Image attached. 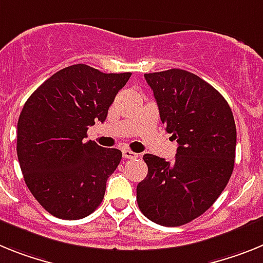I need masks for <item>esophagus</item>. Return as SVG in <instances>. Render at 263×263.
<instances>
[{
  "instance_id": "1",
  "label": "esophagus",
  "mask_w": 263,
  "mask_h": 263,
  "mask_svg": "<svg viewBox=\"0 0 263 263\" xmlns=\"http://www.w3.org/2000/svg\"><path fill=\"white\" fill-rule=\"evenodd\" d=\"M138 156L139 155L132 152V151H128V149L123 151V157H124V159H136Z\"/></svg>"
}]
</instances>
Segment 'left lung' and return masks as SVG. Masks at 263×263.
Masks as SVG:
<instances>
[{
  "instance_id": "8db88e82",
  "label": "left lung",
  "mask_w": 263,
  "mask_h": 263,
  "mask_svg": "<svg viewBox=\"0 0 263 263\" xmlns=\"http://www.w3.org/2000/svg\"><path fill=\"white\" fill-rule=\"evenodd\" d=\"M144 78L179 147L173 161L143 156L148 175L138 184L136 200L148 220L180 227L205 213L227 186L234 168L236 123L225 98L197 75L171 68Z\"/></svg>"
}]
</instances>
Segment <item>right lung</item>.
<instances>
[{
  "label": "right lung",
  "instance_id": "right-lung-1",
  "mask_svg": "<svg viewBox=\"0 0 263 263\" xmlns=\"http://www.w3.org/2000/svg\"><path fill=\"white\" fill-rule=\"evenodd\" d=\"M129 77L79 63L51 75L26 100L17 124L18 161L31 195L52 216L79 220L103 200L122 151L84 139L95 120H106Z\"/></svg>",
  "mask_w": 263,
  "mask_h": 263
}]
</instances>
